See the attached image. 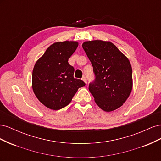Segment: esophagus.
I'll return each mask as SVG.
<instances>
[{"label":"esophagus","mask_w":161,"mask_h":161,"mask_svg":"<svg viewBox=\"0 0 161 161\" xmlns=\"http://www.w3.org/2000/svg\"><path fill=\"white\" fill-rule=\"evenodd\" d=\"M82 80H83V81L85 82V83L86 84V77H85V76H83V77H82Z\"/></svg>","instance_id":"obj_1"}]
</instances>
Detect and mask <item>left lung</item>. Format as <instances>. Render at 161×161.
I'll return each instance as SVG.
<instances>
[{"instance_id": "obj_1", "label": "left lung", "mask_w": 161, "mask_h": 161, "mask_svg": "<svg viewBox=\"0 0 161 161\" xmlns=\"http://www.w3.org/2000/svg\"><path fill=\"white\" fill-rule=\"evenodd\" d=\"M82 47L95 75L89 89L96 104L107 112L118 109L132 89V69L128 58L111 42L87 41Z\"/></svg>"}]
</instances>
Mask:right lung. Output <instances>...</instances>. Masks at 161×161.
<instances>
[{"mask_svg": "<svg viewBox=\"0 0 161 161\" xmlns=\"http://www.w3.org/2000/svg\"><path fill=\"white\" fill-rule=\"evenodd\" d=\"M79 43L75 41L53 43L36 62L32 72V89L47 108L59 110L69 105L80 87L85 85L75 79V69L68 61Z\"/></svg>", "mask_w": 161, "mask_h": 161, "instance_id": "obj_1", "label": "right lung"}]
</instances>
